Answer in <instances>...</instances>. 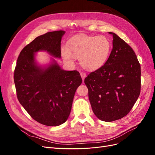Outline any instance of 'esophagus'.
<instances>
[{
  "instance_id": "obj_1",
  "label": "esophagus",
  "mask_w": 155,
  "mask_h": 155,
  "mask_svg": "<svg viewBox=\"0 0 155 155\" xmlns=\"http://www.w3.org/2000/svg\"><path fill=\"white\" fill-rule=\"evenodd\" d=\"M81 78L83 79V81H84V79H85V77H86V74L84 73V72H81Z\"/></svg>"
}]
</instances>
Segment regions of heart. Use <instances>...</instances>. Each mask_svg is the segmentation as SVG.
Returning a JSON list of instances; mask_svg holds the SVG:
<instances>
[{"instance_id": "1", "label": "heart", "mask_w": 155, "mask_h": 155, "mask_svg": "<svg viewBox=\"0 0 155 155\" xmlns=\"http://www.w3.org/2000/svg\"><path fill=\"white\" fill-rule=\"evenodd\" d=\"M112 48L110 39L105 35H82L68 42V48L63 46L61 55L67 61L79 58L81 66L86 70L94 71L101 68L109 57Z\"/></svg>"}]
</instances>
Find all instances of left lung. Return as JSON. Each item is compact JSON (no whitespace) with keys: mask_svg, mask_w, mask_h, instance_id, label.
Instances as JSON below:
<instances>
[{"mask_svg":"<svg viewBox=\"0 0 155 155\" xmlns=\"http://www.w3.org/2000/svg\"><path fill=\"white\" fill-rule=\"evenodd\" d=\"M112 49L104 65L88 75L85 83L93 112L110 122L132 109L141 88V68L134 50L114 33Z\"/></svg>","mask_w":155,"mask_h":155,"instance_id":"obj_1","label":"left lung"}]
</instances>
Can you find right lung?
<instances>
[{
	"instance_id": "1",
	"label": "right lung",
	"mask_w": 155,
	"mask_h": 155,
	"mask_svg": "<svg viewBox=\"0 0 155 155\" xmlns=\"http://www.w3.org/2000/svg\"><path fill=\"white\" fill-rule=\"evenodd\" d=\"M64 33L50 31L36 37L21 50L14 71L18 101L33 119L47 126H58L67 120L75 92L82 83L77 70H64L54 60L47 68L35 62V53L39 51L61 58Z\"/></svg>"
}]
</instances>
